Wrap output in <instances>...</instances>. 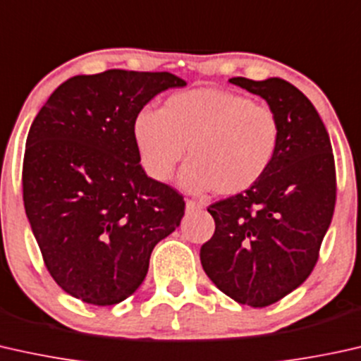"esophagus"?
<instances>
[{"label":"esophagus","instance_id":"obj_1","mask_svg":"<svg viewBox=\"0 0 361 361\" xmlns=\"http://www.w3.org/2000/svg\"><path fill=\"white\" fill-rule=\"evenodd\" d=\"M202 208H203V205L200 202H195V200H187L185 202V210L189 213L198 212V210H202Z\"/></svg>","mask_w":361,"mask_h":361}]
</instances>
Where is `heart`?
<instances>
[{
  "mask_svg": "<svg viewBox=\"0 0 361 361\" xmlns=\"http://www.w3.org/2000/svg\"><path fill=\"white\" fill-rule=\"evenodd\" d=\"M133 138L154 180H169L187 148L190 161L179 177L184 189L236 195L262 179L274 163L280 122L269 106L243 94L200 87L166 99L159 112H140Z\"/></svg>",
  "mask_w": 361,
  "mask_h": 361,
  "instance_id": "heart-1",
  "label": "heart"
}]
</instances>
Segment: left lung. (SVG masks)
Here are the masks:
<instances>
[{
  "label": "left lung",
  "instance_id": "obj_1",
  "mask_svg": "<svg viewBox=\"0 0 361 361\" xmlns=\"http://www.w3.org/2000/svg\"><path fill=\"white\" fill-rule=\"evenodd\" d=\"M229 82L267 101L280 122V143L262 179L208 207L215 233L200 260L224 295L265 307L314 269L336 207V164L319 114L298 87L280 78Z\"/></svg>",
  "mask_w": 361,
  "mask_h": 361
}]
</instances>
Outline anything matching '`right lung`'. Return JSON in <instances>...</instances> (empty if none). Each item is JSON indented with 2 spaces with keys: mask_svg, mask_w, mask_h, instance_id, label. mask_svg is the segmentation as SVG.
I'll list each match as a JSON object with an SVG mask.
<instances>
[{
  "mask_svg": "<svg viewBox=\"0 0 361 361\" xmlns=\"http://www.w3.org/2000/svg\"><path fill=\"white\" fill-rule=\"evenodd\" d=\"M185 85L168 71L73 76L34 118L24 208L47 270L68 295L96 306L127 300L154 245L180 224L184 198L146 176L133 123L156 94Z\"/></svg>",
  "mask_w": 361,
  "mask_h": 361,
  "instance_id": "right-lung-1",
  "label": "right lung"
}]
</instances>
